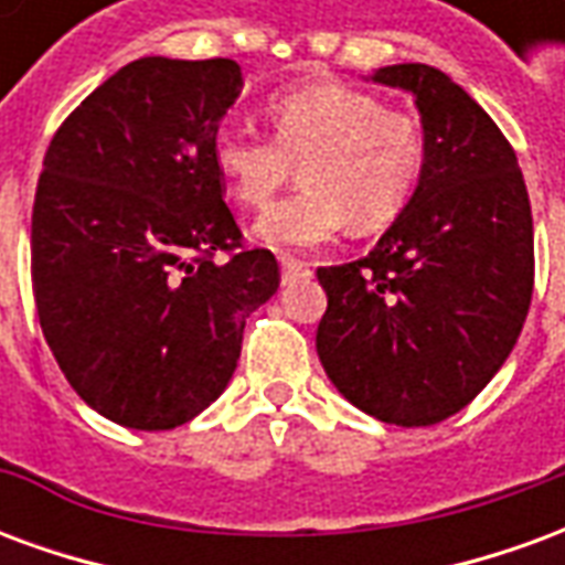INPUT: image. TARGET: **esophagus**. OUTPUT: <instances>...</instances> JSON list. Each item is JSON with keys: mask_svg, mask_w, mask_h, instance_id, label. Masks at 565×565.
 Segmentation results:
<instances>
[{"mask_svg": "<svg viewBox=\"0 0 565 565\" xmlns=\"http://www.w3.org/2000/svg\"><path fill=\"white\" fill-rule=\"evenodd\" d=\"M281 271H284V281H294L299 275H308V263L306 259H296V257H281Z\"/></svg>", "mask_w": 565, "mask_h": 565, "instance_id": "obj_1", "label": "esophagus"}]
</instances>
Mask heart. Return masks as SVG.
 Here are the masks:
<instances>
[{
    "mask_svg": "<svg viewBox=\"0 0 565 565\" xmlns=\"http://www.w3.org/2000/svg\"><path fill=\"white\" fill-rule=\"evenodd\" d=\"M275 139L223 124L211 157L245 209H266L302 169L306 186L271 205L257 235L271 247H315L351 221L375 233L412 202L426 162L420 120L339 81L294 87L269 103Z\"/></svg>",
    "mask_w": 565,
    "mask_h": 565,
    "instance_id": "heart-1",
    "label": "heart"
}]
</instances>
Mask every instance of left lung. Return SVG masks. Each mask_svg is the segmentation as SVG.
I'll return each instance as SVG.
<instances>
[{"label": "left lung", "instance_id": "obj_1", "mask_svg": "<svg viewBox=\"0 0 565 565\" xmlns=\"http://www.w3.org/2000/svg\"><path fill=\"white\" fill-rule=\"evenodd\" d=\"M372 81L415 96L426 162L363 259L323 266L318 356L360 412L433 426L509 360L533 299V211L518 153L460 84L424 63Z\"/></svg>", "mask_w": 565, "mask_h": 565}]
</instances>
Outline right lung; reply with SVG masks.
I'll return each instance as SVG.
<instances>
[{"instance_id": "right-lung-1", "label": "right lung", "mask_w": 565, "mask_h": 565, "mask_svg": "<svg viewBox=\"0 0 565 565\" xmlns=\"http://www.w3.org/2000/svg\"><path fill=\"white\" fill-rule=\"evenodd\" d=\"M235 60L141 56L63 120L32 205L44 342L93 412L174 429L233 379L278 259L245 247L211 157ZM227 254L216 259V250Z\"/></svg>"}]
</instances>
